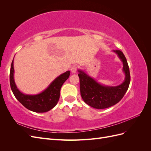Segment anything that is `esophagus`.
I'll return each instance as SVG.
<instances>
[{
  "instance_id": "34e87169",
  "label": "esophagus",
  "mask_w": 151,
  "mask_h": 151,
  "mask_svg": "<svg viewBox=\"0 0 151 151\" xmlns=\"http://www.w3.org/2000/svg\"><path fill=\"white\" fill-rule=\"evenodd\" d=\"M77 65H73L71 68H70V71L73 74H76L77 72Z\"/></svg>"
}]
</instances>
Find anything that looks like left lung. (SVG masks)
<instances>
[{
    "instance_id": "1",
    "label": "left lung",
    "mask_w": 151,
    "mask_h": 151,
    "mask_svg": "<svg viewBox=\"0 0 151 151\" xmlns=\"http://www.w3.org/2000/svg\"><path fill=\"white\" fill-rule=\"evenodd\" d=\"M123 63L122 71L125 74L123 83L116 86H105L81 69L78 70L81 95L83 101L96 109H104L119 102L129 88L130 82L129 67L127 59L120 50H113Z\"/></svg>"
}]
</instances>
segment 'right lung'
<instances>
[{
    "mask_svg": "<svg viewBox=\"0 0 151 151\" xmlns=\"http://www.w3.org/2000/svg\"><path fill=\"white\" fill-rule=\"evenodd\" d=\"M14 59L10 71V84L16 98L29 110L36 113H45L56 106L60 98V91L63 84L68 78L70 71H67L56 77L42 92L36 94H26L17 88L15 83Z\"/></svg>",
    "mask_w": 151,
    "mask_h": 151,
    "instance_id": "add662e5",
    "label": "right lung"
}]
</instances>
